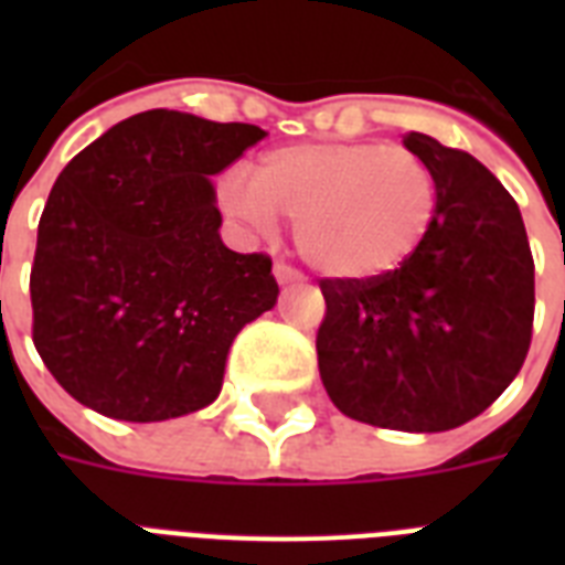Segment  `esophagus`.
<instances>
[{
	"instance_id": "esophagus-1",
	"label": "esophagus",
	"mask_w": 565,
	"mask_h": 565,
	"mask_svg": "<svg viewBox=\"0 0 565 565\" xmlns=\"http://www.w3.org/2000/svg\"><path fill=\"white\" fill-rule=\"evenodd\" d=\"M275 278H278V284H299L301 273L292 269L290 264H275Z\"/></svg>"
}]
</instances>
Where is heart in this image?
Listing matches in <instances>:
<instances>
[{
  "label": "heart",
  "mask_w": 565,
  "mask_h": 565,
  "mask_svg": "<svg viewBox=\"0 0 565 565\" xmlns=\"http://www.w3.org/2000/svg\"><path fill=\"white\" fill-rule=\"evenodd\" d=\"M225 204L255 228L296 222V246L313 269L340 281L393 273L437 220L430 163L386 143H301L266 152L255 179L231 175Z\"/></svg>",
  "instance_id": "heart-1"
}]
</instances>
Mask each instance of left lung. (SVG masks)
I'll use <instances>...</instances> for the list:
<instances>
[{"mask_svg":"<svg viewBox=\"0 0 565 565\" xmlns=\"http://www.w3.org/2000/svg\"><path fill=\"white\" fill-rule=\"evenodd\" d=\"M437 172L428 237L372 281L322 278L319 375L337 411L375 428L451 430L519 375L534 331V255L516 199L481 161L419 131Z\"/></svg>","mask_w":565,"mask_h":565,"instance_id":"left-lung-1","label":"left lung"}]
</instances>
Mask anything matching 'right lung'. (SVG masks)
Listing matches in <instances>:
<instances>
[{
    "label": "right lung",
    "instance_id": "right-lung-1",
    "mask_svg": "<svg viewBox=\"0 0 565 565\" xmlns=\"http://www.w3.org/2000/svg\"><path fill=\"white\" fill-rule=\"evenodd\" d=\"M266 131L154 108L57 175L31 264V340L84 407L163 422L220 395L239 328L278 299L273 260L220 239L211 175Z\"/></svg>",
    "mask_w": 565,
    "mask_h": 565
}]
</instances>
